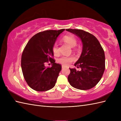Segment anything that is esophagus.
Wrapping results in <instances>:
<instances>
[{
  "mask_svg": "<svg viewBox=\"0 0 121 121\" xmlns=\"http://www.w3.org/2000/svg\"><path fill=\"white\" fill-rule=\"evenodd\" d=\"M65 65H62V69H65Z\"/></svg>",
  "mask_w": 121,
  "mask_h": 121,
  "instance_id": "1",
  "label": "esophagus"
}]
</instances>
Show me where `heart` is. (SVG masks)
Returning <instances> with one entry per match:
<instances>
[{
    "instance_id": "heart-1",
    "label": "heart",
    "mask_w": 121,
    "mask_h": 121,
    "mask_svg": "<svg viewBox=\"0 0 121 121\" xmlns=\"http://www.w3.org/2000/svg\"><path fill=\"white\" fill-rule=\"evenodd\" d=\"M63 40L71 47H74L77 44L76 38L73 35H65L63 37ZM52 51L55 55H58L59 52L58 45L56 43H54L52 46ZM74 60L75 58L73 56H61L58 59V62L64 65H68Z\"/></svg>"
}]
</instances>
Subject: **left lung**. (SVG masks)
<instances>
[{
    "instance_id": "obj_1",
    "label": "left lung",
    "mask_w": 121,
    "mask_h": 121,
    "mask_svg": "<svg viewBox=\"0 0 121 121\" xmlns=\"http://www.w3.org/2000/svg\"><path fill=\"white\" fill-rule=\"evenodd\" d=\"M78 36L83 43V50L80 58L74 64L81 71L70 69L68 81L76 89L88 90L93 88L101 79L105 70L104 50L97 38L82 30L66 29Z\"/></svg>"
}]
</instances>
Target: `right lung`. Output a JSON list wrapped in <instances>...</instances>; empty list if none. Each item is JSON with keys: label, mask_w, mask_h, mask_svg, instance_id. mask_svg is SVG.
Segmentation results:
<instances>
[{"label": "right lung", "mask_w": 121, "mask_h": 121, "mask_svg": "<svg viewBox=\"0 0 121 121\" xmlns=\"http://www.w3.org/2000/svg\"><path fill=\"white\" fill-rule=\"evenodd\" d=\"M65 29L47 30L38 33L30 38L21 57V68L25 81L37 91L50 90L55 86L62 66L55 63L52 46L59 35ZM50 62L51 67H46Z\"/></svg>", "instance_id": "obj_1"}]
</instances>
